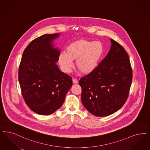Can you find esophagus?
<instances>
[{"instance_id": "1", "label": "esophagus", "mask_w": 150, "mask_h": 150, "mask_svg": "<svg viewBox=\"0 0 150 150\" xmlns=\"http://www.w3.org/2000/svg\"><path fill=\"white\" fill-rule=\"evenodd\" d=\"M72 83H75V84H76V83H78L79 81H78V80H76L75 79H72Z\"/></svg>"}]
</instances>
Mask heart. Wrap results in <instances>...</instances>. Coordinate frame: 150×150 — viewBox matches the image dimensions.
<instances>
[{
  "mask_svg": "<svg viewBox=\"0 0 150 150\" xmlns=\"http://www.w3.org/2000/svg\"><path fill=\"white\" fill-rule=\"evenodd\" d=\"M65 52H61L58 62L62 70L70 71L72 60H76V66L83 74L93 71L98 66L103 52V47L100 41L79 40L72 42L67 47Z\"/></svg>",
  "mask_w": 150,
  "mask_h": 150,
  "instance_id": "heart-1",
  "label": "heart"
}]
</instances>
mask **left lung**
I'll list each match as a JSON object with an SVG mask.
<instances>
[{
  "instance_id": "8db88e82",
  "label": "left lung",
  "mask_w": 150,
  "mask_h": 150,
  "mask_svg": "<svg viewBox=\"0 0 150 150\" xmlns=\"http://www.w3.org/2000/svg\"><path fill=\"white\" fill-rule=\"evenodd\" d=\"M107 55L96 69L81 78L83 105L93 115L107 116L121 109L126 101L132 83L129 57L117 42L110 39Z\"/></svg>"
}]
</instances>
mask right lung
<instances>
[{
	"label": "right lung",
	"instance_id": "1",
	"mask_svg": "<svg viewBox=\"0 0 150 150\" xmlns=\"http://www.w3.org/2000/svg\"><path fill=\"white\" fill-rule=\"evenodd\" d=\"M59 33L44 34L31 41L23 52L18 72L23 98L33 111L54 113L62 105L72 85V78L57 65L60 54L53 41Z\"/></svg>",
	"mask_w": 150,
	"mask_h": 150
}]
</instances>
